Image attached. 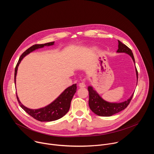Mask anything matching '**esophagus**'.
Segmentation results:
<instances>
[{
  "label": "esophagus",
  "instance_id": "1",
  "mask_svg": "<svg viewBox=\"0 0 154 154\" xmlns=\"http://www.w3.org/2000/svg\"><path fill=\"white\" fill-rule=\"evenodd\" d=\"M79 86L80 88H85V87L86 86V85H85V82H82L79 83Z\"/></svg>",
  "mask_w": 154,
  "mask_h": 154
}]
</instances>
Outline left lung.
<instances>
[{"mask_svg": "<svg viewBox=\"0 0 154 154\" xmlns=\"http://www.w3.org/2000/svg\"><path fill=\"white\" fill-rule=\"evenodd\" d=\"M118 53H126L132 58L135 64V58L131 50L124 44L118 40ZM136 74L138 82V71L136 68ZM88 90L89 91V106L91 111L96 115L100 116H111L124 109L130 103L134 94L127 100L121 103H112L104 100L93 89L92 86H88Z\"/></svg>", "mask_w": 154, "mask_h": 154, "instance_id": "obj_1", "label": "left lung"}]
</instances>
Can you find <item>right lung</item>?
<instances>
[{"mask_svg":"<svg viewBox=\"0 0 154 154\" xmlns=\"http://www.w3.org/2000/svg\"><path fill=\"white\" fill-rule=\"evenodd\" d=\"M54 45V41L48 42L42 45H35L28 49H27L23 54H22L18 60V62L16 66L14 71V83H16V77L17 74V68L19 63L23 58L33 52V51L39 48H42L46 46H49ZM77 84H74L72 86L68 87L66 89L54 102L45 107L39 109H30L26 107L20 103L19 98L16 94L18 103L20 107L27 113L29 115L33 117L34 119L39 121L41 122H50L60 119L66 114L70 108L71 102L72 99L77 91Z\"/></svg>","mask_w":154,"mask_h":154,"instance_id":"right-lung-1","label":"right lung"}]
</instances>
